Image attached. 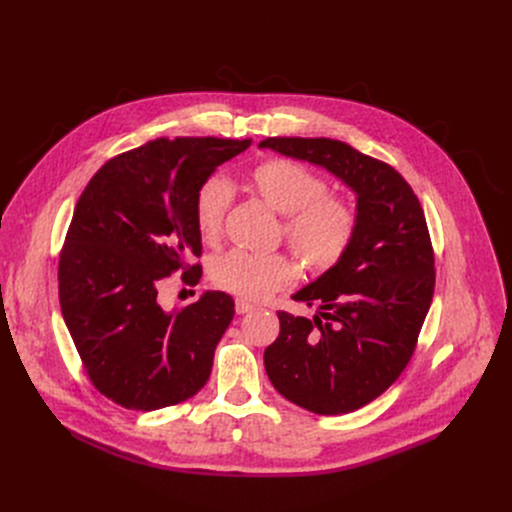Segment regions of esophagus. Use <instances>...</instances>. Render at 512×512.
Listing matches in <instances>:
<instances>
[{
    "mask_svg": "<svg viewBox=\"0 0 512 512\" xmlns=\"http://www.w3.org/2000/svg\"><path fill=\"white\" fill-rule=\"evenodd\" d=\"M250 310H254V304H250V302H246V300H235V312L237 314H246V312H250Z\"/></svg>",
    "mask_w": 512,
    "mask_h": 512,
    "instance_id": "34e87169",
    "label": "esophagus"
}]
</instances>
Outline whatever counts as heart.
I'll return each mask as SVG.
<instances>
[{
	"label": "heart",
	"mask_w": 512,
	"mask_h": 512,
	"mask_svg": "<svg viewBox=\"0 0 512 512\" xmlns=\"http://www.w3.org/2000/svg\"><path fill=\"white\" fill-rule=\"evenodd\" d=\"M258 196L279 214H285L283 235L312 273H325L342 260L354 243L358 214L352 202L327 193V183L308 166L271 158L252 170ZM233 187L221 175L206 177L193 196V221L206 241L223 235ZM298 266L285 254H252L231 250L212 262V283L246 300H262L291 285Z\"/></svg>",
	"instance_id": "1"
}]
</instances>
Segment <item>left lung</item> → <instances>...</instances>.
Masks as SVG:
<instances>
[{
    "label": "left lung",
    "mask_w": 512,
    "mask_h": 512,
    "mask_svg": "<svg viewBox=\"0 0 512 512\" xmlns=\"http://www.w3.org/2000/svg\"><path fill=\"white\" fill-rule=\"evenodd\" d=\"M260 148L319 164L356 193L348 254L294 296L321 312L310 321L279 310V337L264 350L283 398L316 415H346L381 396L415 352L435 287L425 214L396 168L344 141L266 137Z\"/></svg>",
    "instance_id": "8db88e82"
}]
</instances>
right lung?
Listing matches in <instances>:
<instances>
[{
	"label": "right lung",
	"instance_id": "add662e5",
	"mask_svg": "<svg viewBox=\"0 0 512 512\" xmlns=\"http://www.w3.org/2000/svg\"><path fill=\"white\" fill-rule=\"evenodd\" d=\"M250 139L160 137L110 158L75 206L58 262L64 323L100 394L131 410L185 402L206 385L235 314L225 291L166 312L164 277L196 285L202 235L193 196Z\"/></svg>",
	"mask_w": 512,
	"mask_h": 512
}]
</instances>
